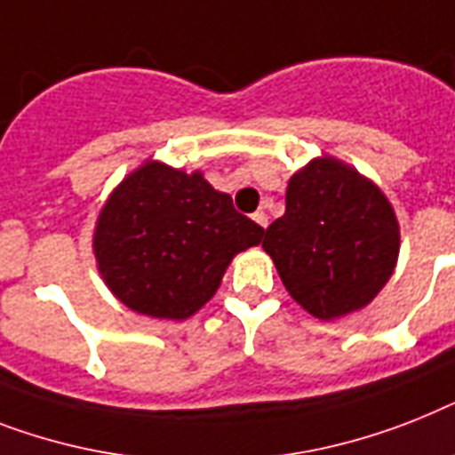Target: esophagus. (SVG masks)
Here are the masks:
<instances>
[{"label": "esophagus", "mask_w": 455, "mask_h": 455, "mask_svg": "<svg viewBox=\"0 0 455 455\" xmlns=\"http://www.w3.org/2000/svg\"><path fill=\"white\" fill-rule=\"evenodd\" d=\"M252 220L257 221V224H259L261 228L268 227V215H266L264 210H257V212H254V215H252Z\"/></svg>", "instance_id": "34e87169"}]
</instances>
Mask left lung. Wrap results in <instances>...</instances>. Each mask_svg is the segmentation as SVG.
I'll list each match as a JSON object with an SVG mask.
<instances>
[{"label": "left lung", "instance_id": "left-lung-1", "mask_svg": "<svg viewBox=\"0 0 455 455\" xmlns=\"http://www.w3.org/2000/svg\"><path fill=\"white\" fill-rule=\"evenodd\" d=\"M261 247L291 299L334 320L364 308L390 280L400 224L371 180L323 156L290 177L285 215L266 228Z\"/></svg>", "mask_w": 455, "mask_h": 455}]
</instances>
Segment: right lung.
Here are the masks:
<instances>
[{
	"label": "right lung",
	"instance_id": "add662e5",
	"mask_svg": "<svg viewBox=\"0 0 455 455\" xmlns=\"http://www.w3.org/2000/svg\"><path fill=\"white\" fill-rule=\"evenodd\" d=\"M261 235L203 172L147 161L100 210L93 252L105 285L131 311L187 320L215 297L235 254Z\"/></svg>",
	"mask_w": 455,
	"mask_h": 455
}]
</instances>
